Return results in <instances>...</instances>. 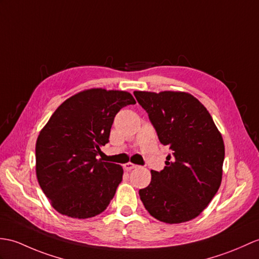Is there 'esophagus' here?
I'll list each match as a JSON object with an SVG mask.
<instances>
[{
  "mask_svg": "<svg viewBox=\"0 0 259 259\" xmlns=\"http://www.w3.org/2000/svg\"><path fill=\"white\" fill-rule=\"evenodd\" d=\"M123 167H124L125 171H131L132 169H136L137 164H134V163H131V162H128V163H125L123 165Z\"/></svg>",
  "mask_w": 259,
  "mask_h": 259,
  "instance_id": "obj_1",
  "label": "esophagus"
}]
</instances>
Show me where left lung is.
Instances as JSON below:
<instances>
[{
  "label": "left lung",
  "mask_w": 259,
  "mask_h": 259,
  "mask_svg": "<svg viewBox=\"0 0 259 259\" xmlns=\"http://www.w3.org/2000/svg\"><path fill=\"white\" fill-rule=\"evenodd\" d=\"M148 112L159 140L169 146L164 169L151 170V182L139 191L144 207L163 223L195 219L219 191L224 141L207 109L184 92H134Z\"/></svg>",
  "instance_id": "left-lung-1"
}]
</instances>
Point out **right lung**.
<instances>
[{
    "label": "right lung",
    "instance_id": "obj_1",
    "mask_svg": "<svg viewBox=\"0 0 259 259\" xmlns=\"http://www.w3.org/2000/svg\"><path fill=\"white\" fill-rule=\"evenodd\" d=\"M122 90L92 88L71 96L59 106L36 141V177L58 213L85 220L109 205L120 182L121 165L97 159L109 142L118 111L135 105Z\"/></svg>",
    "mask_w": 259,
    "mask_h": 259
}]
</instances>
